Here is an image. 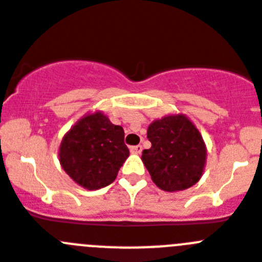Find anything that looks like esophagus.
<instances>
[{"label": "esophagus", "mask_w": 262, "mask_h": 262, "mask_svg": "<svg viewBox=\"0 0 262 262\" xmlns=\"http://www.w3.org/2000/svg\"><path fill=\"white\" fill-rule=\"evenodd\" d=\"M142 145H134V147H129V151H131V154L134 155H140V152H142Z\"/></svg>", "instance_id": "1"}]
</instances>
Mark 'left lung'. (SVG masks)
<instances>
[{
	"label": "left lung",
	"mask_w": 262,
	"mask_h": 262,
	"mask_svg": "<svg viewBox=\"0 0 262 262\" xmlns=\"http://www.w3.org/2000/svg\"><path fill=\"white\" fill-rule=\"evenodd\" d=\"M152 143L144 149L142 161L152 181L161 190L174 193L200 181L207 149L194 123L184 114H170L154 120L147 129Z\"/></svg>",
	"instance_id": "8db88e82"
}]
</instances>
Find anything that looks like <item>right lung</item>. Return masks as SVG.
Listing matches in <instances>:
<instances>
[{"label":"right lung","instance_id":"add662e5","mask_svg":"<svg viewBox=\"0 0 262 262\" xmlns=\"http://www.w3.org/2000/svg\"><path fill=\"white\" fill-rule=\"evenodd\" d=\"M128 155L123 128L111 123L102 111L88 113L78 119L59 148L61 168L88 190L110 185Z\"/></svg>","mask_w":262,"mask_h":262}]
</instances>
